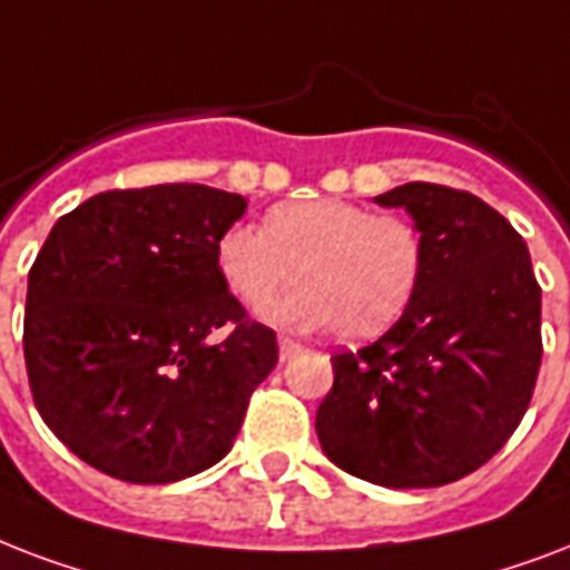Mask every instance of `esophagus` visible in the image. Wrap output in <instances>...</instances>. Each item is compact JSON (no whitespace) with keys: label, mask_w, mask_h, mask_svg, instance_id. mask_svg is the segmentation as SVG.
<instances>
[{"label":"esophagus","mask_w":570,"mask_h":570,"mask_svg":"<svg viewBox=\"0 0 570 570\" xmlns=\"http://www.w3.org/2000/svg\"><path fill=\"white\" fill-rule=\"evenodd\" d=\"M297 342H294V338H285V335H282L279 338V360L282 363H285V360H291V354H294V351H297Z\"/></svg>","instance_id":"34e87169"}]
</instances>
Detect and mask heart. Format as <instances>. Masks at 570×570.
Masks as SVG:
<instances>
[{
  "label": "heart",
  "mask_w": 570,
  "mask_h": 570,
  "mask_svg": "<svg viewBox=\"0 0 570 570\" xmlns=\"http://www.w3.org/2000/svg\"><path fill=\"white\" fill-rule=\"evenodd\" d=\"M228 288L255 306L298 273L301 288L267 301L262 317L282 330H326L372 338L404 315L416 294L425 249L407 219L342 198L276 207L267 232L232 225L216 244Z\"/></svg>",
  "instance_id": "obj_1"
}]
</instances>
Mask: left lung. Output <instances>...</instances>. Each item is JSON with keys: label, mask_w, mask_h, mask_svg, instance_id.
<instances>
[{"label": "left lung", "mask_w": 570, "mask_h": 570, "mask_svg": "<svg viewBox=\"0 0 570 570\" xmlns=\"http://www.w3.org/2000/svg\"><path fill=\"white\" fill-rule=\"evenodd\" d=\"M374 202L413 216L425 267L377 342L333 356L315 431L326 458L356 479L440 488L491 461L527 413L541 288L523 237L482 198L413 180Z\"/></svg>", "instance_id": "left-lung-1"}]
</instances>
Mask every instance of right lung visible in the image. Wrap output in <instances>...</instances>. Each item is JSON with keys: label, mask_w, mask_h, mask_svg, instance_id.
Wrapping results in <instances>:
<instances>
[{"label": "right lung", "mask_w": 570, "mask_h": 570, "mask_svg": "<svg viewBox=\"0 0 570 570\" xmlns=\"http://www.w3.org/2000/svg\"><path fill=\"white\" fill-rule=\"evenodd\" d=\"M244 214L237 193L157 184L91 196L52 225L29 271L26 372L52 434L100 473L169 484L232 452L279 360L216 264Z\"/></svg>", "instance_id": "obj_1"}]
</instances>
